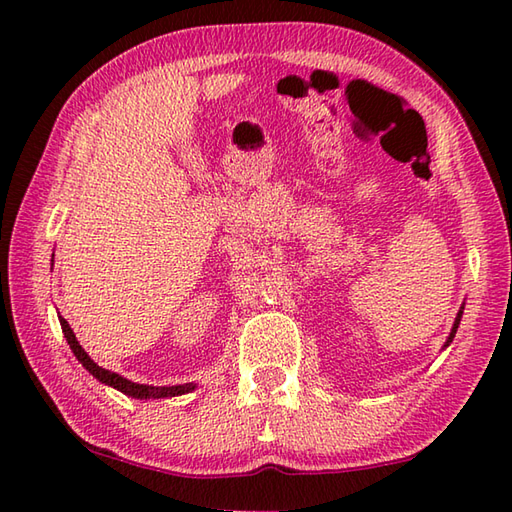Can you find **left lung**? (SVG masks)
I'll return each mask as SVG.
<instances>
[{"label": "left lung", "instance_id": "left-lung-1", "mask_svg": "<svg viewBox=\"0 0 512 512\" xmlns=\"http://www.w3.org/2000/svg\"><path fill=\"white\" fill-rule=\"evenodd\" d=\"M462 310L464 308H460V312H458V317H455V323H453V330H451V334H449V339H447V345L453 341V336H455V332H458V325H460V319H462ZM444 345V347H447Z\"/></svg>", "mask_w": 512, "mask_h": 512}]
</instances>
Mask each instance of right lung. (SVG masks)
Wrapping results in <instances>:
<instances>
[{"instance_id":"1","label":"right lung","mask_w":512,"mask_h":512,"mask_svg":"<svg viewBox=\"0 0 512 512\" xmlns=\"http://www.w3.org/2000/svg\"><path fill=\"white\" fill-rule=\"evenodd\" d=\"M59 323H61V330L65 334V341H68L70 350L74 352V356L79 358V363L88 369V372L96 378L101 380V383L110 385L118 391H123V394L132 396V398H140V400H147V398H171V396H182V394H189V391L195 389V383H184V385H173V387H154V385H138V383H132V380H127L123 376H118L114 372H110V369H103L96 365L92 358L88 356V352L83 350V347L79 345V341H76V336L70 328V323L65 321L63 317H59Z\"/></svg>"}]
</instances>
